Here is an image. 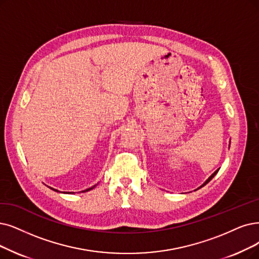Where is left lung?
<instances>
[{
    "label": "left lung",
    "mask_w": 259,
    "mask_h": 259,
    "mask_svg": "<svg viewBox=\"0 0 259 259\" xmlns=\"http://www.w3.org/2000/svg\"><path fill=\"white\" fill-rule=\"evenodd\" d=\"M230 144H231V141H230ZM218 171H219V169H218V170H215V171H214V172H213V173H212V174H211V175H210V177H209V178H208V179H207V180H206V181H205V182H204V183H203V184H202V185H201V186H200V187H199V188H198V189H200V188H202V187H204V186H205V185H206V184H207V183H208V182H209V181H211V179H212V178H213V177H214V175H215V174H217V173H218ZM198 189H196V190H198Z\"/></svg>",
    "instance_id": "obj_1"
}]
</instances>
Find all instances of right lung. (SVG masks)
Returning a JSON list of instances; mask_svg holds the SVG:
<instances>
[{
	"instance_id": "add662e5",
	"label": "right lung",
	"mask_w": 259,
	"mask_h": 259,
	"mask_svg": "<svg viewBox=\"0 0 259 259\" xmlns=\"http://www.w3.org/2000/svg\"><path fill=\"white\" fill-rule=\"evenodd\" d=\"M98 184H96L95 186H92V187H90V188H88V189H86V190H82V191H80V192H87V191H89V190H92L94 189L96 186H97ZM49 187V186H48ZM50 189H52V190H54V191H56V192H61V191H59V190H57V189H54V188H52V187H49ZM61 193H67V194H72V193H74V192H68V191H65V192H61Z\"/></svg>"
}]
</instances>
